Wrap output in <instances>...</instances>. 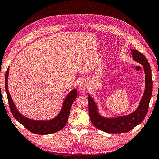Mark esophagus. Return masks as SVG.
I'll list each match as a JSON object with an SVG mask.
<instances>
[{"instance_id":"1","label":"esophagus","mask_w":159,"mask_h":159,"mask_svg":"<svg viewBox=\"0 0 159 159\" xmlns=\"http://www.w3.org/2000/svg\"><path fill=\"white\" fill-rule=\"evenodd\" d=\"M88 89L87 84L85 82H82L80 85V89L82 91H86Z\"/></svg>"}]
</instances>
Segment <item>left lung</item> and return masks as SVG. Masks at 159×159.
Returning a JSON list of instances; mask_svg holds the SVG:
<instances>
[{
	"label": "left lung",
	"instance_id": "8db88e82",
	"mask_svg": "<svg viewBox=\"0 0 159 159\" xmlns=\"http://www.w3.org/2000/svg\"><path fill=\"white\" fill-rule=\"evenodd\" d=\"M131 52L134 61L140 63L144 68V71L146 73L145 92L139 107L135 111L128 116L114 118H105L98 114L96 104L90 95H89L88 101H89V112L90 120L95 127L102 131L109 133L128 132L143 121L148 110L152 92V79L150 64L146 58L140 52L131 50Z\"/></svg>",
	"mask_w": 159,
	"mask_h": 159
}]
</instances>
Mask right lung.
Returning a JSON list of instances; mask_svg holds the SVG:
<instances>
[{"label": "right lung", "instance_id": "obj_1", "mask_svg": "<svg viewBox=\"0 0 159 159\" xmlns=\"http://www.w3.org/2000/svg\"><path fill=\"white\" fill-rule=\"evenodd\" d=\"M9 74V69L5 73V90L7 96L9 107L13 117L17 121L20 122L24 127H26L29 131L37 135H47V134L54 133L61 130L68 121L70 109L71 107L73 102L75 101L77 96V91L76 89L73 90L67 95L63 103V107L60 114L52 120L50 121H35L26 118L20 114L14 105L13 100L8 91L7 78Z\"/></svg>", "mask_w": 159, "mask_h": 159}]
</instances>
